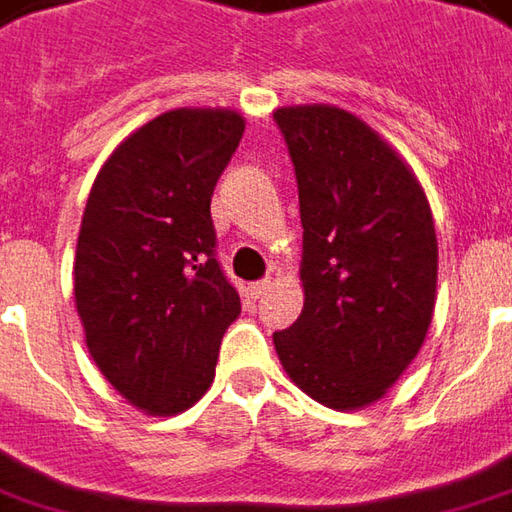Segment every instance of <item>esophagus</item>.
I'll return each instance as SVG.
<instances>
[{
  "label": "esophagus",
  "instance_id": "obj_1",
  "mask_svg": "<svg viewBox=\"0 0 512 512\" xmlns=\"http://www.w3.org/2000/svg\"><path fill=\"white\" fill-rule=\"evenodd\" d=\"M274 286V280L272 277H266V280H257V283H252V297L255 300H260L263 294H269V289Z\"/></svg>",
  "mask_w": 512,
  "mask_h": 512
}]
</instances>
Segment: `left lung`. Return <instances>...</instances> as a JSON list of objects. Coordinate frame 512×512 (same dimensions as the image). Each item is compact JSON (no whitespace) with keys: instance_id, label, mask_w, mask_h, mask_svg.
<instances>
[{"instance_id":"1","label":"left lung","mask_w":512,"mask_h":512,"mask_svg":"<svg viewBox=\"0 0 512 512\" xmlns=\"http://www.w3.org/2000/svg\"><path fill=\"white\" fill-rule=\"evenodd\" d=\"M303 221V311L274 348L291 382L334 411H360L414 362L436 306L431 203L399 152L331 104L274 110Z\"/></svg>"}]
</instances>
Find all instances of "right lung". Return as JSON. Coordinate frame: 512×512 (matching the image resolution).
I'll return each mask as SVG.
<instances>
[{"label":"right lung","mask_w":512,"mask_h":512,"mask_svg":"<svg viewBox=\"0 0 512 512\" xmlns=\"http://www.w3.org/2000/svg\"><path fill=\"white\" fill-rule=\"evenodd\" d=\"M243 130V115L221 107L161 113L115 147L84 206L73 294L87 351L144 414L192 408L238 320L209 203Z\"/></svg>","instance_id":"1"}]
</instances>
